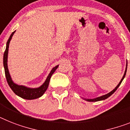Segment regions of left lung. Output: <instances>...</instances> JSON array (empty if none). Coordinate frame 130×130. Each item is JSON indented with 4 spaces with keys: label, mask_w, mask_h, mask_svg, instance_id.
<instances>
[{
    "label": "left lung",
    "mask_w": 130,
    "mask_h": 130,
    "mask_svg": "<svg viewBox=\"0 0 130 130\" xmlns=\"http://www.w3.org/2000/svg\"><path fill=\"white\" fill-rule=\"evenodd\" d=\"M127 64H126V71H125V73H124V76H123L122 78L121 79L120 82L119 83V84L117 85V87H116L115 89H114L113 90H112L110 92H109V93L106 94H105V95H103L102 96H100V97H98V98H96V99H86V100H87V101H89V102H96V101H99V100H105V99H106L107 98H108L109 96H110L111 95H112V94L114 93V92H115L116 90H117V89L119 87V86L120 85V84L122 83V82L123 79L124 78V77H125V76H126V71H127Z\"/></svg>",
    "instance_id": "1"
}]
</instances>
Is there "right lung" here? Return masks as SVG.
Masks as SVG:
<instances>
[{"mask_svg": "<svg viewBox=\"0 0 130 130\" xmlns=\"http://www.w3.org/2000/svg\"><path fill=\"white\" fill-rule=\"evenodd\" d=\"M14 32L15 31H13L12 34L10 35L9 39L8 40L7 43H6V50H5V52L4 53V57H3V65H4V72H5V76H6V80H7L8 84L9 87H10V89L12 90L13 92H14L16 95L19 96L20 97H21L22 99H26V100H33V99H38V98H40V96L43 95L44 92L46 91L47 89V87L49 86L51 77H52V75H53V73L55 71V70L57 69L58 65H57L56 67H53L52 69V70L51 71L50 73L49 74L46 80L39 88L30 89V88H28V87H26L24 86L18 85L14 83V82L12 80V78L9 74V71H8V69L7 58L10 41L11 40L13 34H14Z\"/></svg>", "mask_w": 130, "mask_h": 130, "instance_id": "obj_1", "label": "right lung"}]
</instances>
